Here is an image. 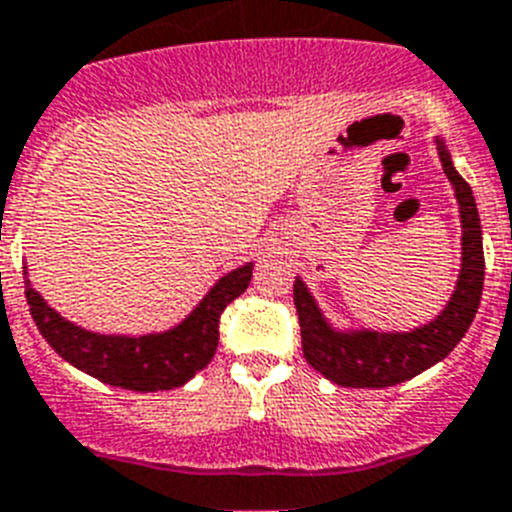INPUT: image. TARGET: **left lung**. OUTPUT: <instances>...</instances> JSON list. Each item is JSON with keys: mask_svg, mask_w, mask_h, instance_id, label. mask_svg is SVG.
<instances>
[{"mask_svg": "<svg viewBox=\"0 0 512 512\" xmlns=\"http://www.w3.org/2000/svg\"><path fill=\"white\" fill-rule=\"evenodd\" d=\"M437 151L447 180L453 183L460 206L463 227V256L453 298L445 311L411 332H374V329H350L340 332L324 319L314 295L303 280H295L293 301L301 322L303 356L329 382L342 387H392L408 382L429 366L450 356V350L463 340L484 290V246H481V219L471 185L453 167L450 151L437 138Z\"/></svg>", "mask_w": 512, "mask_h": 512, "instance_id": "obj_1", "label": "left lung"}]
</instances>
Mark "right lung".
<instances>
[{"label": "right lung", "instance_id": "obj_1", "mask_svg": "<svg viewBox=\"0 0 512 512\" xmlns=\"http://www.w3.org/2000/svg\"><path fill=\"white\" fill-rule=\"evenodd\" d=\"M251 274L253 264L232 269L177 327L141 337L99 335L67 322L33 290L28 272L25 298L38 332L75 369L122 390H175L214 358L219 342V316L240 293H246Z\"/></svg>", "mask_w": 512, "mask_h": 512}]
</instances>
